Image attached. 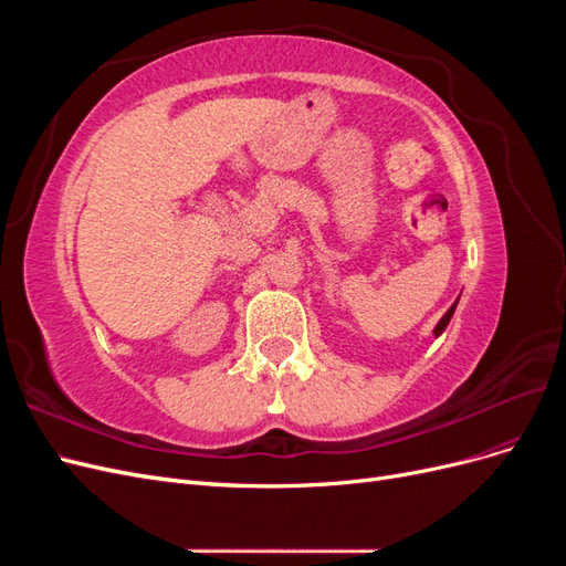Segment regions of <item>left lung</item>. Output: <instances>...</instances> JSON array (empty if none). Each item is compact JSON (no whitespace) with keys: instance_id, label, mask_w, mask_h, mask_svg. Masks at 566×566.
Returning a JSON list of instances; mask_svg holds the SVG:
<instances>
[{"instance_id":"left-lung-1","label":"left lung","mask_w":566,"mask_h":566,"mask_svg":"<svg viewBox=\"0 0 566 566\" xmlns=\"http://www.w3.org/2000/svg\"><path fill=\"white\" fill-rule=\"evenodd\" d=\"M455 304H458V302H455ZM455 304L451 306V310H449L447 314L441 316V321L437 323V328H434V335H441L443 331H447V325H449V321H451V316H453V312H455Z\"/></svg>"}]
</instances>
